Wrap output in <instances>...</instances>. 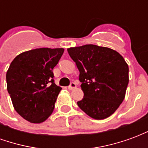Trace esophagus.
I'll use <instances>...</instances> for the list:
<instances>
[{
    "instance_id": "obj_1",
    "label": "esophagus",
    "mask_w": 148,
    "mask_h": 148,
    "mask_svg": "<svg viewBox=\"0 0 148 148\" xmlns=\"http://www.w3.org/2000/svg\"><path fill=\"white\" fill-rule=\"evenodd\" d=\"M76 86H76V84L74 83V82H71V85H70V86H68V90H74V88H76Z\"/></svg>"
}]
</instances>
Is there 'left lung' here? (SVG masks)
<instances>
[{"label":"left lung","mask_w":148,"mask_h":148,"mask_svg":"<svg viewBox=\"0 0 148 148\" xmlns=\"http://www.w3.org/2000/svg\"><path fill=\"white\" fill-rule=\"evenodd\" d=\"M76 63L84 93L77 106L90 117H109L124 101L128 84V66L117 51L86 44L67 49Z\"/></svg>","instance_id":"left-lung-1"}]
</instances>
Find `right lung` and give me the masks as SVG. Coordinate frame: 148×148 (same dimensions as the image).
I'll return each instance as SVG.
<instances>
[{"instance_id": "1", "label": "right lung", "mask_w": 148, "mask_h": 148, "mask_svg": "<svg viewBox=\"0 0 148 148\" xmlns=\"http://www.w3.org/2000/svg\"><path fill=\"white\" fill-rule=\"evenodd\" d=\"M63 48H37L23 52L12 62L7 74V90L16 111L34 124L45 121L55 109L61 87L54 82L53 69Z\"/></svg>"}]
</instances>
